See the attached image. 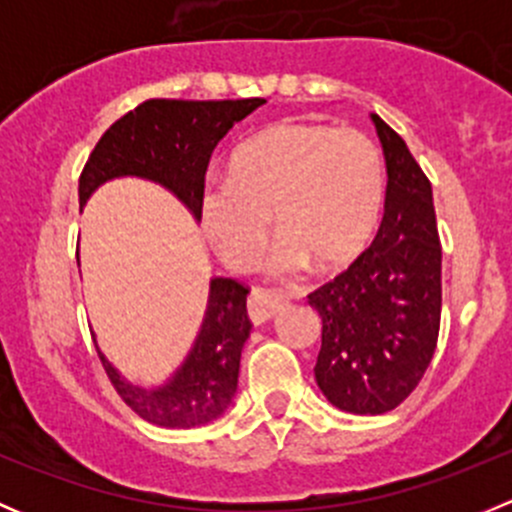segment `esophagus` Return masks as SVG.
Instances as JSON below:
<instances>
[{
    "mask_svg": "<svg viewBox=\"0 0 512 512\" xmlns=\"http://www.w3.org/2000/svg\"><path fill=\"white\" fill-rule=\"evenodd\" d=\"M282 304H285V299L277 297V294L262 292V289H252L250 299H247V314H250L252 324H265L280 312Z\"/></svg>",
    "mask_w": 512,
    "mask_h": 512,
    "instance_id": "1",
    "label": "esophagus"
}]
</instances>
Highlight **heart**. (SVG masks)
Returning <instances> with one entry per match:
<instances>
[{
	"label": "heart",
	"mask_w": 512,
	"mask_h": 512,
	"mask_svg": "<svg viewBox=\"0 0 512 512\" xmlns=\"http://www.w3.org/2000/svg\"><path fill=\"white\" fill-rule=\"evenodd\" d=\"M384 203V163L369 136L319 123H275L242 143L230 180L200 198V223L232 270H250L270 235L272 275L292 277L309 262L339 270L359 255Z\"/></svg>",
	"instance_id": "b5f03b06"
}]
</instances>
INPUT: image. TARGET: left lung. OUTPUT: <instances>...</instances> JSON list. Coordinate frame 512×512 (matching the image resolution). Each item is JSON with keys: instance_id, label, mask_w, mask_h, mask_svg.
<instances>
[{"instance_id": "obj_1", "label": "left lung", "mask_w": 512, "mask_h": 512, "mask_svg": "<svg viewBox=\"0 0 512 512\" xmlns=\"http://www.w3.org/2000/svg\"><path fill=\"white\" fill-rule=\"evenodd\" d=\"M386 163L384 220L366 252L317 292L314 379L349 414L396 409L431 364L441 327V242L433 190L404 138L371 113Z\"/></svg>"}]
</instances>
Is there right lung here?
<instances>
[{"label":"right lung","instance_id":"1","mask_svg":"<svg viewBox=\"0 0 512 512\" xmlns=\"http://www.w3.org/2000/svg\"><path fill=\"white\" fill-rule=\"evenodd\" d=\"M262 103L265 98H153L141 103L118 118L96 143L79 178V205L84 208L108 180L143 178L173 193L200 220L205 170L215 146ZM245 302L247 287L230 277H213L193 347L178 369L156 386L128 381L98 349L121 399L148 423L163 428H195L223 416L235 399L240 354L252 329Z\"/></svg>","mask_w":512,"mask_h":512}]
</instances>
